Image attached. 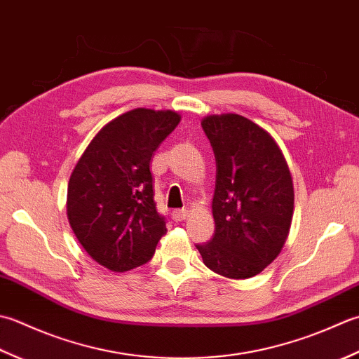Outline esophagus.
<instances>
[{
    "label": "esophagus",
    "instance_id": "obj_1",
    "mask_svg": "<svg viewBox=\"0 0 359 359\" xmlns=\"http://www.w3.org/2000/svg\"><path fill=\"white\" fill-rule=\"evenodd\" d=\"M172 218L175 222H182V220H186L187 218V210H173L172 212Z\"/></svg>",
    "mask_w": 359,
    "mask_h": 359
}]
</instances>
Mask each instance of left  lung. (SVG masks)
Instances as JSON below:
<instances>
[{
	"mask_svg": "<svg viewBox=\"0 0 359 359\" xmlns=\"http://www.w3.org/2000/svg\"><path fill=\"white\" fill-rule=\"evenodd\" d=\"M217 161L212 215L214 237L196 245L204 265L228 279L260 274L287 241L294 187L274 137L236 113L201 121Z\"/></svg>",
	"mask_w": 359,
	"mask_h": 359,
	"instance_id": "obj_1",
	"label": "left lung"
}]
</instances>
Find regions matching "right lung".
<instances>
[{"mask_svg": "<svg viewBox=\"0 0 359 359\" xmlns=\"http://www.w3.org/2000/svg\"><path fill=\"white\" fill-rule=\"evenodd\" d=\"M180 121L173 109L123 113L99 130L71 173L67 214L72 232L109 271L144 265L167 232L156 210L150 161Z\"/></svg>", "mask_w": 359, "mask_h": 359, "instance_id": "right-lung-1", "label": "right lung"}]
</instances>
